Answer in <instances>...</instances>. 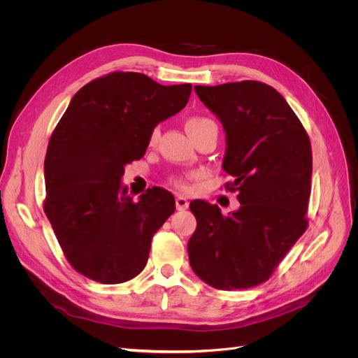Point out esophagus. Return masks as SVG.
<instances>
[{"label":"esophagus","mask_w":358,"mask_h":358,"mask_svg":"<svg viewBox=\"0 0 358 358\" xmlns=\"http://www.w3.org/2000/svg\"><path fill=\"white\" fill-rule=\"evenodd\" d=\"M176 206H177V210H185L189 208V200H187L184 196H178L176 199Z\"/></svg>","instance_id":"obj_1"}]
</instances>
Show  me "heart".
Instances as JSON below:
<instances>
[{
	"label": "heart",
	"mask_w": 358,
	"mask_h": 358,
	"mask_svg": "<svg viewBox=\"0 0 358 358\" xmlns=\"http://www.w3.org/2000/svg\"><path fill=\"white\" fill-rule=\"evenodd\" d=\"M212 126H216L215 122L210 120L209 117H204V116H193V117H190L189 120H187V123H185V127H187V130H189V134L192 136L200 134V131H203L204 129L212 127ZM158 136H159V129L154 127L152 130H150V134H149V143L150 145L155 143L158 141ZM173 181H174V184L177 187H180V189H185V187H187V182L182 178H174Z\"/></svg>",
	"instance_id": "heart-1"
}]
</instances>
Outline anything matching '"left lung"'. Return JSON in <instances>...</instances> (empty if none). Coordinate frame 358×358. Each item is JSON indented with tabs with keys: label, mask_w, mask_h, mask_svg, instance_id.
I'll use <instances>...</instances> for the list:
<instances>
[{
	"label": "left lung",
	"mask_w": 358,
	"mask_h": 358,
	"mask_svg": "<svg viewBox=\"0 0 358 358\" xmlns=\"http://www.w3.org/2000/svg\"><path fill=\"white\" fill-rule=\"evenodd\" d=\"M227 134L223 169L234 177L239 209L193 200L197 228L189 250L193 271L220 290L264 283L308 228L312 149L285 97L258 81L196 85Z\"/></svg>",
	"instance_id": "left-lung-1"
}]
</instances>
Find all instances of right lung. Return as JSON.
Returning a JSON list of instances; mask_svg holds the SVG:
<instances>
[{
  "label": "right lung",
  "instance_id": "1",
  "mask_svg": "<svg viewBox=\"0 0 358 358\" xmlns=\"http://www.w3.org/2000/svg\"><path fill=\"white\" fill-rule=\"evenodd\" d=\"M192 84L161 85L139 72H111L72 97L45 158V213L69 264L103 285H119L146 266L150 241L176 210L154 187L138 201L122 184L149 134L181 111Z\"/></svg>",
  "mask_w": 358,
  "mask_h": 358
}]
</instances>
